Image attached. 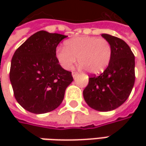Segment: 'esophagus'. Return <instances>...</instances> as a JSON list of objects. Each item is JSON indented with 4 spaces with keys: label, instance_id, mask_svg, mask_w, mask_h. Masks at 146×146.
<instances>
[{
    "label": "esophagus",
    "instance_id": "esophagus-1",
    "mask_svg": "<svg viewBox=\"0 0 146 146\" xmlns=\"http://www.w3.org/2000/svg\"><path fill=\"white\" fill-rule=\"evenodd\" d=\"M79 76V73L78 72H72V76H73V78H76L77 76Z\"/></svg>",
    "mask_w": 146,
    "mask_h": 146
}]
</instances>
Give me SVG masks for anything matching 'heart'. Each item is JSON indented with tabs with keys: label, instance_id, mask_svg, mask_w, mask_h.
I'll list each match as a JSON object with an SVG mask.
<instances>
[{
	"label": "heart",
	"instance_id": "b5f03b06",
	"mask_svg": "<svg viewBox=\"0 0 146 146\" xmlns=\"http://www.w3.org/2000/svg\"><path fill=\"white\" fill-rule=\"evenodd\" d=\"M55 58L59 65L70 70L76 63V58L81 67L90 74H100L109 66L112 58L110 43L96 36H77L64 42V48L55 51Z\"/></svg>",
	"mask_w": 146,
	"mask_h": 146
}]
</instances>
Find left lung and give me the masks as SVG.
<instances>
[{
  "label": "left lung",
  "instance_id": "1",
  "mask_svg": "<svg viewBox=\"0 0 146 146\" xmlns=\"http://www.w3.org/2000/svg\"><path fill=\"white\" fill-rule=\"evenodd\" d=\"M112 47L108 67L99 76H91L83 95L86 103L98 111H110L125 102L135 83V57L125 41L102 34Z\"/></svg>",
  "mask_w": 146,
  "mask_h": 146
}]
</instances>
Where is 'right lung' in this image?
<instances>
[{"instance_id": "right-lung-1", "label": "right lung", "mask_w": 146, "mask_h": 146, "mask_svg": "<svg viewBox=\"0 0 146 146\" xmlns=\"http://www.w3.org/2000/svg\"><path fill=\"white\" fill-rule=\"evenodd\" d=\"M67 37L40 31L15 51L11 60L9 80L14 98L20 106L34 114H44L62 102L66 88L73 81L55 58L61 40Z\"/></svg>"}]
</instances>
